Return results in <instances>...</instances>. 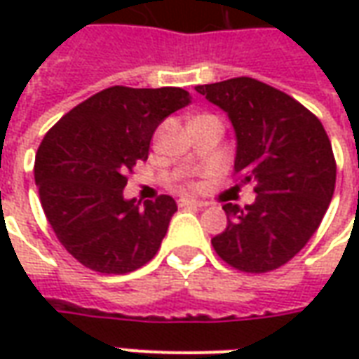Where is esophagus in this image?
I'll use <instances>...</instances> for the list:
<instances>
[{
    "label": "esophagus",
    "mask_w": 359,
    "mask_h": 359,
    "mask_svg": "<svg viewBox=\"0 0 359 359\" xmlns=\"http://www.w3.org/2000/svg\"><path fill=\"white\" fill-rule=\"evenodd\" d=\"M179 205L180 208H188V205H190V208H205L208 203L200 202V200H190V198H180Z\"/></svg>",
    "instance_id": "34e87169"
}]
</instances>
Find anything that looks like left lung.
Segmentation results:
<instances>
[{"instance_id": "left-lung-1", "label": "left lung", "mask_w": 359, "mask_h": 359, "mask_svg": "<svg viewBox=\"0 0 359 359\" xmlns=\"http://www.w3.org/2000/svg\"><path fill=\"white\" fill-rule=\"evenodd\" d=\"M196 92L226 111L238 140L234 172L256 192L252 205H223L229 221L211 238L213 250L244 273L278 269L308 244L331 203V140L311 111L256 79L236 76Z\"/></svg>"}]
</instances>
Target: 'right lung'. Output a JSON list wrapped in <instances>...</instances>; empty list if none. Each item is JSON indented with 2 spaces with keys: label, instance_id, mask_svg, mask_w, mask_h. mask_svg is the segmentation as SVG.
Segmentation results:
<instances>
[{
  "label": "right lung",
  "instance_id": "1",
  "mask_svg": "<svg viewBox=\"0 0 359 359\" xmlns=\"http://www.w3.org/2000/svg\"><path fill=\"white\" fill-rule=\"evenodd\" d=\"M187 90L111 86L65 113L36 151L40 203L57 241L97 273L125 275L156 256L177 211L171 196L144 205L123 198L165 117L187 107Z\"/></svg>",
  "mask_w": 359,
  "mask_h": 359
}]
</instances>
